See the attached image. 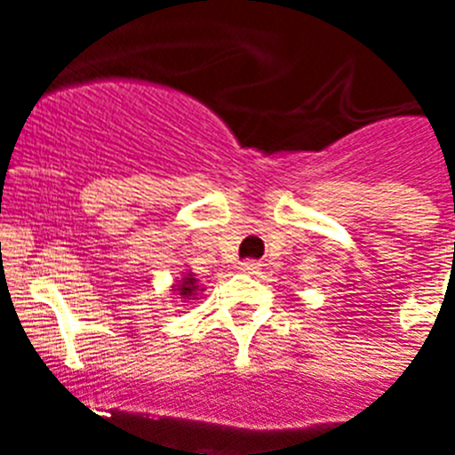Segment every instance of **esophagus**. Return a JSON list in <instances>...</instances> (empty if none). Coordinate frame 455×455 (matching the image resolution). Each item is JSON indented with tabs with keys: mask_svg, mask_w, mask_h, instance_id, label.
I'll list each match as a JSON object with an SVG mask.
<instances>
[{
	"mask_svg": "<svg viewBox=\"0 0 455 455\" xmlns=\"http://www.w3.org/2000/svg\"><path fill=\"white\" fill-rule=\"evenodd\" d=\"M240 270H244V273H257V270H259V264H257L255 259H246L240 264Z\"/></svg>",
	"mask_w": 455,
	"mask_h": 455,
	"instance_id": "obj_1",
	"label": "esophagus"
}]
</instances>
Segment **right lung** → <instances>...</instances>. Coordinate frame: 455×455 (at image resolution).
<instances>
[{
  "mask_svg": "<svg viewBox=\"0 0 455 455\" xmlns=\"http://www.w3.org/2000/svg\"><path fill=\"white\" fill-rule=\"evenodd\" d=\"M176 291L180 292L182 297L196 295V291H198V286H196V279H194V277H185V279H182L180 288H176Z\"/></svg>",
  "mask_w": 455,
  "mask_h": 455,
  "instance_id": "add662e5",
  "label": "right lung"
}]
</instances>
